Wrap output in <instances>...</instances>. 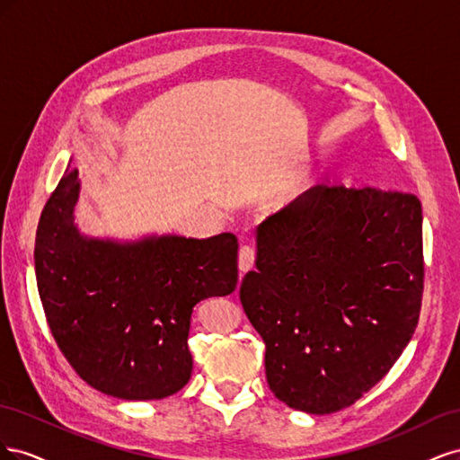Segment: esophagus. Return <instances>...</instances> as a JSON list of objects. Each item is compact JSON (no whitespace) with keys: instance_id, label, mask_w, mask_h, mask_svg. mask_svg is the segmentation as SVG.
<instances>
[{"instance_id":"1","label":"esophagus","mask_w":460,"mask_h":460,"mask_svg":"<svg viewBox=\"0 0 460 460\" xmlns=\"http://www.w3.org/2000/svg\"><path fill=\"white\" fill-rule=\"evenodd\" d=\"M253 262H255V249L252 245H242L240 247V255H238V264H240V270L247 272L253 269Z\"/></svg>"}]
</instances>
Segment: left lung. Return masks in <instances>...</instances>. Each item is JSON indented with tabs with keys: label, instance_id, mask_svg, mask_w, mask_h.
Wrapping results in <instances>:
<instances>
[{
	"label": "left lung",
	"instance_id": "left-lung-1",
	"mask_svg": "<svg viewBox=\"0 0 460 460\" xmlns=\"http://www.w3.org/2000/svg\"><path fill=\"white\" fill-rule=\"evenodd\" d=\"M240 299L272 394L330 414L395 365L419 324L422 205L412 193L314 186L257 226Z\"/></svg>",
	"mask_w": 460,
	"mask_h": 460
}]
</instances>
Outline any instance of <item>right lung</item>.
Wrapping results in <instances>:
<instances>
[{"label":"right lung","instance_id":"1","mask_svg":"<svg viewBox=\"0 0 460 460\" xmlns=\"http://www.w3.org/2000/svg\"><path fill=\"white\" fill-rule=\"evenodd\" d=\"M78 171H68L41 211L34 269L49 330L78 376L127 401L182 389L196 305L238 284V240L164 234L136 242L84 235L75 222Z\"/></svg>","mask_w":460,"mask_h":460}]
</instances>
